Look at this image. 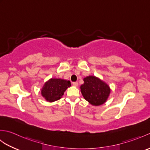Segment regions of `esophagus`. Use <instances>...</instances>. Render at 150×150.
Masks as SVG:
<instances>
[{"label": "esophagus", "mask_w": 150, "mask_h": 150, "mask_svg": "<svg viewBox=\"0 0 150 150\" xmlns=\"http://www.w3.org/2000/svg\"><path fill=\"white\" fill-rule=\"evenodd\" d=\"M73 85L74 86H78L79 84H78V82H73Z\"/></svg>", "instance_id": "obj_1"}]
</instances>
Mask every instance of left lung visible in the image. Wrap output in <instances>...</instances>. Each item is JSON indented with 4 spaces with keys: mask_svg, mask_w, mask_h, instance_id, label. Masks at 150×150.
Returning a JSON list of instances; mask_svg holds the SVG:
<instances>
[{
    "mask_svg": "<svg viewBox=\"0 0 150 150\" xmlns=\"http://www.w3.org/2000/svg\"><path fill=\"white\" fill-rule=\"evenodd\" d=\"M84 82L81 86V91L88 103L93 106H100L107 100L111 90L106 82L95 76L85 77Z\"/></svg>",
    "mask_w": 150,
    "mask_h": 150,
    "instance_id": "1",
    "label": "left lung"
}]
</instances>
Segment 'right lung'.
<instances>
[{
    "mask_svg": "<svg viewBox=\"0 0 150 150\" xmlns=\"http://www.w3.org/2000/svg\"><path fill=\"white\" fill-rule=\"evenodd\" d=\"M69 86H71L69 81L61 79H51L43 86L41 94L47 101L52 103L60 99L66 89Z\"/></svg>",
    "mask_w": 150,
    "mask_h": 150,
    "instance_id": "add662e5",
    "label": "right lung"
}]
</instances>
